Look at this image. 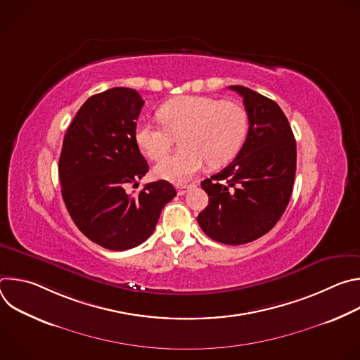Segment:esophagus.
Listing matches in <instances>:
<instances>
[{
    "label": "esophagus",
    "instance_id": "esophagus-1",
    "mask_svg": "<svg viewBox=\"0 0 360 360\" xmlns=\"http://www.w3.org/2000/svg\"><path fill=\"white\" fill-rule=\"evenodd\" d=\"M188 185H176V191H178V195H185L186 191H188Z\"/></svg>",
    "mask_w": 360,
    "mask_h": 360
}]
</instances>
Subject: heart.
Masks as SVG:
<instances>
[{
    "instance_id": "obj_1",
    "label": "heart",
    "mask_w": 360,
    "mask_h": 360,
    "mask_svg": "<svg viewBox=\"0 0 360 360\" xmlns=\"http://www.w3.org/2000/svg\"><path fill=\"white\" fill-rule=\"evenodd\" d=\"M162 124L148 121L134 131L139 150L152 161H160L181 133L183 152L161 161L153 168L155 176L182 184L198 174L205 162L221 167L242 148L249 128L246 110L235 101H221L207 95H182L167 101L158 110Z\"/></svg>"
}]
</instances>
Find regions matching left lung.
Segmentation results:
<instances>
[{"label": "left lung", "mask_w": 360, "mask_h": 360, "mask_svg": "<svg viewBox=\"0 0 360 360\" xmlns=\"http://www.w3.org/2000/svg\"><path fill=\"white\" fill-rule=\"evenodd\" d=\"M249 129L236 158L202 181L210 203L198 224L211 239L243 245L268 233L283 215L296 172V141L275 101L242 85Z\"/></svg>", "instance_id": "left-lung-1"}]
</instances>
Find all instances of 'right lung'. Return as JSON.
Returning <instances> with one entry per match:
<instances>
[{
    "label": "right lung",
    "instance_id": "right-lung-1",
    "mask_svg": "<svg viewBox=\"0 0 360 360\" xmlns=\"http://www.w3.org/2000/svg\"><path fill=\"white\" fill-rule=\"evenodd\" d=\"M143 99L132 88L117 86L89 96L72 120L60 157L61 193L77 228L92 242L127 250L153 232L165 205L176 196L168 181L150 182L135 196L149 169L134 131Z\"/></svg>",
    "mask_w": 360,
    "mask_h": 360
}]
</instances>
